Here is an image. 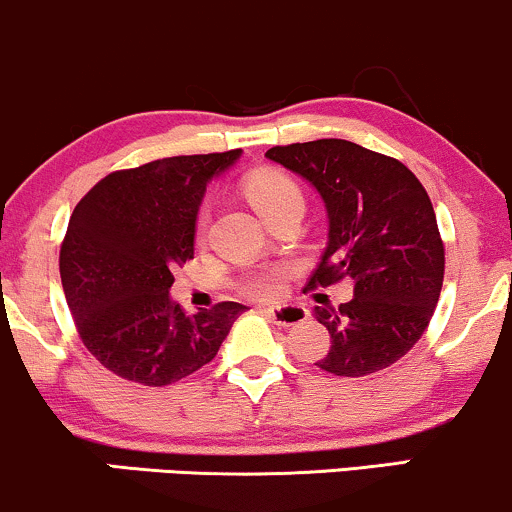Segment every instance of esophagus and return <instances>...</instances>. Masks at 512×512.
<instances>
[{
	"label": "esophagus",
	"mask_w": 512,
	"mask_h": 512,
	"mask_svg": "<svg viewBox=\"0 0 512 512\" xmlns=\"http://www.w3.org/2000/svg\"><path fill=\"white\" fill-rule=\"evenodd\" d=\"M264 313L272 317L276 325H281V327L301 325V322H305V317H308V313H305L303 308H298V305H284V308H264Z\"/></svg>",
	"instance_id": "esophagus-1"
}]
</instances>
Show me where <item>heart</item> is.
Returning a JSON list of instances; mask_svg holds the SVG:
<instances>
[{
  "label": "heart",
  "instance_id": "1",
  "mask_svg": "<svg viewBox=\"0 0 512 512\" xmlns=\"http://www.w3.org/2000/svg\"><path fill=\"white\" fill-rule=\"evenodd\" d=\"M245 197L255 207L264 221L274 214L276 209L284 207L291 199H301V190L291 178H286L279 170H257L245 180ZM243 293L252 298H272L279 293V279L274 274H252L240 284Z\"/></svg>",
  "mask_w": 512,
  "mask_h": 512
}]
</instances>
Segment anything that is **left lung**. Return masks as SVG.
<instances>
[{"label": "left lung", "instance_id": "8db88e82", "mask_svg": "<svg viewBox=\"0 0 512 512\" xmlns=\"http://www.w3.org/2000/svg\"><path fill=\"white\" fill-rule=\"evenodd\" d=\"M264 156L325 202L327 248L310 289L354 281V298L339 310L315 305L332 339L315 366L344 378L392 366L421 339L443 289L445 250L424 185L397 158L346 139L274 146Z\"/></svg>", "mask_w": 512, "mask_h": 512}]
</instances>
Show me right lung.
<instances>
[{
  "label": "right lung",
  "mask_w": 512,
  "mask_h": 512,
  "mask_svg": "<svg viewBox=\"0 0 512 512\" xmlns=\"http://www.w3.org/2000/svg\"><path fill=\"white\" fill-rule=\"evenodd\" d=\"M243 151L173 156L117 170L88 190L60 250L64 298L81 342L120 378L161 387L207 366L245 305L185 315L173 269L195 257L207 185Z\"/></svg>",
  "instance_id": "1"
}]
</instances>
